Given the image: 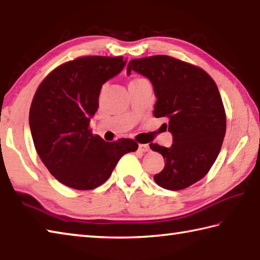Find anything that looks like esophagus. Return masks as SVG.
Here are the masks:
<instances>
[{
  "mask_svg": "<svg viewBox=\"0 0 260 260\" xmlns=\"http://www.w3.org/2000/svg\"><path fill=\"white\" fill-rule=\"evenodd\" d=\"M139 150L141 152H147V151L150 150V147H149V145H147V144H140L139 145Z\"/></svg>",
  "mask_w": 260,
  "mask_h": 260,
  "instance_id": "34e87169",
  "label": "esophagus"
}]
</instances>
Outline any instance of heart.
<instances>
[{
  "label": "heart",
  "instance_id": "heart-1",
  "mask_svg": "<svg viewBox=\"0 0 260 260\" xmlns=\"http://www.w3.org/2000/svg\"><path fill=\"white\" fill-rule=\"evenodd\" d=\"M143 81H146L144 78H141V76H136V78H133L129 81V84L137 83V82H143Z\"/></svg>",
  "mask_w": 260,
  "mask_h": 260
}]
</instances>
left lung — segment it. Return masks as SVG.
<instances>
[{
	"mask_svg": "<svg viewBox=\"0 0 260 260\" xmlns=\"http://www.w3.org/2000/svg\"><path fill=\"white\" fill-rule=\"evenodd\" d=\"M139 72L151 81L156 95L153 115L166 117L170 147L151 143L166 161L153 179L168 190H181L207 175L220 153L226 129L225 109L217 85L196 65L168 55L135 58L127 74Z\"/></svg>",
	"mask_w": 260,
	"mask_h": 260,
	"instance_id": "1",
	"label": "left lung"
}]
</instances>
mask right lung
<instances>
[{"mask_svg":"<svg viewBox=\"0 0 260 260\" xmlns=\"http://www.w3.org/2000/svg\"><path fill=\"white\" fill-rule=\"evenodd\" d=\"M123 58L81 56L54 69L36 91L29 111L36 151L65 186L79 190L99 187L120 157L139 147L132 139L105 142L90 128L101 86L124 69Z\"/></svg>","mask_w":260,"mask_h":260,"instance_id":"right-lung-1","label":"right lung"}]
</instances>
